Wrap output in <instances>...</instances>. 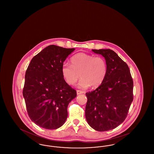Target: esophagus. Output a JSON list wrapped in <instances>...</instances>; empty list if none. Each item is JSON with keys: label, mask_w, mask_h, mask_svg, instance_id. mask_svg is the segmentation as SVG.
<instances>
[{"label": "esophagus", "mask_w": 154, "mask_h": 154, "mask_svg": "<svg viewBox=\"0 0 154 154\" xmlns=\"http://www.w3.org/2000/svg\"><path fill=\"white\" fill-rule=\"evenodd\" d=\"M83 93H84V92H83L82 91H80V90H77V95H80V94H83Z\"/></svg>", "instance_id": "obj_1"}]
</instances>
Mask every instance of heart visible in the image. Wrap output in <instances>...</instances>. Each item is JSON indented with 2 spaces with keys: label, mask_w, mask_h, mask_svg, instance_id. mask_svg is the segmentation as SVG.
<instances>
[{
  "label": "heart",
  "mask_w": 154,
  "mask_h": 154,
  "mask_svg": "<svg viewBox=\"0 0 154 154\" xmlns=\"http://www.w3.org/2000/svg\"><path fill=\"white\" fill-rule=\"evenodd\" d=\"M72 65L64 63L61 73L66 82L74 85L80 75L81 79L78 84L79 88L98 87L104 80L107 73V63L102 57H95L85 53H79L70 59Z\"/></svg>",
  "instance_id": "1"
}]
</instances>
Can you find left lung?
Segmentation results:
<instances>
[{
	"mask_svg": "<svg viewBox=\"0 0 154 154\" xmlns=\"http://www.w3.org/2000/svg\"><path fill=\"white\" fill-rule=\"evenodd\" d=\"M107 63V73L100 85L86 93L85 118L89 126L104 132L124 121L133 101V82L128 65L110 49L92 50Z\"/></svg>",
	"mask_w": 154,
	"mask_h": 154,
	"instance_id": "8db88e82",
	"label": "left lung"
}]
</instances>
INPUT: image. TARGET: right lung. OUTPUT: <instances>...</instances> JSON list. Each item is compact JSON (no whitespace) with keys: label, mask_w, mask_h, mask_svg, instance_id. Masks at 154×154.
<instances>
[{"label":"right lung","mask_w":154,"mask_h":154,"mask_svg":"<svg viewBox=\"0 0 154 154\" xmlns=\"http://www.w3.org/2000/svg\"><path fill=\"white\" fill-rule=\"evenodd\" d=\"M74 50L48 45L32 59L26 71L23 96L26 110L30 119L44 129L64 124L67 106L77 96L61 73L63 62Z\"/></svg>","instance_id":"obj_1"}]
</instances>
